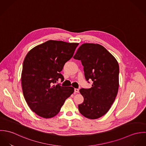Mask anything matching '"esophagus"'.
<instances>
[{
	"mask_svg": "<svg viewBox=\"0 0 146 146\" xmlns=\"http://www.w3.org/2000/svg\"><path fill=\"white\" fill-rule=\"evenodd\" d=\"M74 92H75V93H79V89L75 88V89H74Z\"/></svg>",
	"mask_w": 146,
	"mask_h": 146,
	"instance_id": "esophagus-1",
	"label": "esophagus"
}]
</instances>
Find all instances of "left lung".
Wrapping results in <instances>:
<instances>
[{
	"label": "left lung",
	"mask_w": 146,
	"mask_h": 146,
	"mask_svg": "<svg viewBox=\"0 0 146 146\" xmlns=\"http://www.w3.org/2000/svg\"><path fill=\"white\" fill-rule=\"evenodd\" d=\"M74 58L82 61L86 80L93 82L92 88L80 89L84 100L79 110L88 119H98L108 111L117 96L118 62L104 46L94 43L83 44Z\"/></svg>",
	"instance_id": "1"
}]
</instances>
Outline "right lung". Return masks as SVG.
Instances as JSON below:
<instances>
[{"mask_svg": "<svg viewBox=\"0 0 146 146\" xmlns=\"http://www.w3.org/2000/svg\"><path fill=\"white\" fill-rule=\"evenodd\" d=\"M79 45L50 40L31 49L23 63L21 83L25 99L38 116L49 119L57 115L65 100L74 92L72 86L56 83L65 63L73 56Z\"/></svg>", "mask_w": 146, "mask_h": 146, "instance_id": "add662e5", "label": "right lung"}]
</instances>
